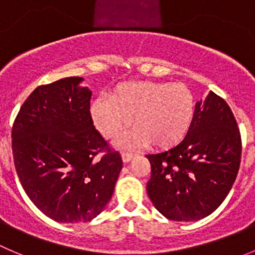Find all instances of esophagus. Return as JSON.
Here are the masks:
<instances>
[{
    "label": "esophagus",
    "mask_w": 255,
    "mask_h": 255,
    "mask_svg": "<svg viewBox=\"0 0 255 255\" xmlns=\"http://www.w3.org/2000/svg\"><path fill=\"white\" fill-rule=\"evenodd\" d=\"M121 157H123L124 162H129L130 160L134 157V154H132V152H123V154H121Z\"/></svg>",
    "instance_id": "1"
}]
</instances>
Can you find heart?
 <instances>
[{
	"mask_svg": "<svg viewBox=\"0 0 255 255\" xmlns=\"http://www.w3.org/2000/svg\"><path fill=\"white\" fill-rule=\"evenodd\" d=\"M94 123L106 137H113L129 125L134 128L119 136L120 147H137L149 142L170 147L188 132L194 115V98L180 84L130 81L118 85L106 99L91 106Z\"/></svg>",
	"mask_w": 255,
	"mask_h": 255,
	"instance_id": "1",
	"label": "heart"
}]
</instances>
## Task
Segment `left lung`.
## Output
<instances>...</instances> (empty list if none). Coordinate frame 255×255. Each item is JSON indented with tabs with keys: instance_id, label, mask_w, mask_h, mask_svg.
Here are the masks:
<instances>
[{
	"instance_id": "1",
	"label": "left lung",
	"mask_w": 255,
	"mask_h": 255,
	"mask_svg": "<svg viewBox=\"0 0 255 255\" xmlns=\"http://www.w3.org/2000/svg\"><path fill=\"white\" fill-rule=\"evenodd\" d=\"M241 155V132L234 115L210 91L205 100L195 104L186 136L170 149L146 155L151 164L147 195L168 219H203L229 194Z\"/></svg>"
}]
</instances>
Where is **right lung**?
I'll return each instance as SVG.
<instances>
[{"instance_id":"obj_1","label":"right lung","mask_w":255,"mask_h":255,"mask_svg":"<svg viewBox=\"0 0 255 255\" xmlns=\"http://www.w3.org/2000/svg\"><path fill=\"white\" fill-rule=\"evenodd\" d=\"M84 77L38 86L12 128L14 168L23 190L59 223H85L110 202L123 169L119 152L99 157L106 141L90 115L93 91Z\"/></svg>"}]
</instances>
